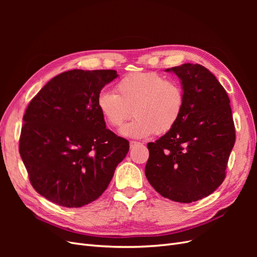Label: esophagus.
Returning a JSON list of instances; mask_svg holds the SVG:
<instances>
[{
	"instance_id": "34e87169",
	"label": "esophagus",
	"mask_w": 257,
	"mask_h": 257,
	"mask_svg": "<svg viewBox=\"0 0 257 257\" xmlns=\"http://www.w3.org/2000/svg\"><path fill=\"white\" fill-rule=\"evenodd\" d=\"M139 145H141V143H137V142H131V143H130L131 149H132V148H135L136 146H139Z\"/></svg>"
}]
</instances>
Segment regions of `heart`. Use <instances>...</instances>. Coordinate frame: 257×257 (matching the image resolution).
<instances>
[{"label":"heart","instance_id":"heart-1","mask_svg":"<svg viewBox=\"0 0 257 257\" xmlns=\"http://www.w3.org/2000/svg\"><path fill=\"white\" fill-rule=\"evenodd\" d=\"M183 106L180 85L154 72L124 76L116 82L115 93L102 91L96 96L97 109L111 127L122 125L133 111L135 119L125 124L120 133L136 139L167 133L180 119Z\"/></svg>","mask_w":257,"mask_h":257}]
</instances>
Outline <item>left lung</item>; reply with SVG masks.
Listing matches in <instances>:
<instances>
[{"label":"left lung","mask_w":257,"mask_h":257,"mask_svg":"<svg viewBox=\"0 0 257 257\" xmlns=\"http://www.w3.org/2000/svg\"><path fill=\"white\" fill-rule=\"evenodd\" d=\"M181 82L184 106L176 125L148 144V181L177 203L207 197L222 184L235 145L230 100L215 76L199 64L165 69Z\"/></svg>","instance_id":"8db88e82"}]
</instances>
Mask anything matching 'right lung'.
Listing matches in <instances>:
<instances>
[{
	"label": "right lung",
	"mask_w": 257,
	"mask_h": 257,
	"mask_svg": "<svg viewBox=\"0 0 257 257\" xmlns=\"http://www.w3.org/2000/svg\"><path fill=\"white\" fill-rule=\"evenodd\" d=\"M118 77L112 69L62 73L31 100L19 152L35 191L62 207L78 208L107 189L130 144L106 128L96 96Z\"/></svg>",
	"instance_id": "obj_1"
}]
</instances>
